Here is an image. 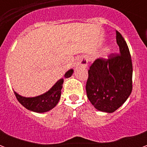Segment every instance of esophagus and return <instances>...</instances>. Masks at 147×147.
Instances as JSON below:
<instances>
[{
    "label": "esophagus",
    "mask_w": 147,
    "mask_h": 147,
    "mask_svg": "<svg viewBox=\"0 0 147 147\" xmlns=\"http://www.w3.org/2000/svg\"><path fill=\"white\" fill-rule=\"evenodd\" d=\"M76 67H87V59L86 57H80L76 59Z\"/></svg>",
    "instance_id": "1"
}]
</instances>
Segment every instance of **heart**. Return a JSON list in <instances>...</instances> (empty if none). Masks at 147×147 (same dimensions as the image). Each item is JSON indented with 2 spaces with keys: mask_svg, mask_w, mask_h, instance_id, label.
Instances as JSON below:
<instances>
[{
  "mask_svg": "<svg viewBox=\"0 0 147 147\" xmlns=\"http://www.w3.org/2000/svg\"><path fill=\"white\" fill-rule=\"evenodd\" d=\"M109 49H106L104 53H109Z\"/></svg>",
  "mask_w": 147,
  "mask_h": 147,
  "instance_id": "heart-1",
  "label": "heart"
}]
</instances>
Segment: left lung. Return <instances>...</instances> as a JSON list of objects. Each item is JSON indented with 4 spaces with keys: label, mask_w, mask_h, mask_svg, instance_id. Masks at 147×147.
<instances>
[{
    "label": "left lung",
    "mask_w": 147,
    "mask_h": 147,
    "mask_svg": "<svg viewBox=\"0 0 147 147\" xmlns=\"http://www.w3.org/2000/svg\"><path fill=\"white\" fill-rule=\"evenodd\" d=\"M120 53H112L108 59L98 58L88 70L86 90L94 108L113 113L123 105L132 90V62L129 49L117 30Z\"/></svg>",
    "instance_id": "8db88e82"
}]
</instances>
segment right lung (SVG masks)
Instances as JSON below:
<instances>
[{
  "mask_svg": "<svg viewBox=\"0 0 147 147\" xmlns=\"http://www.w3.org/2000/svg\"><path fill=\"white\" fill-rule=\"evenodd\" d=\"M72 73H73V69H70L65 73L64 77L69 78L71 76ZM63 83H64V79H61L47 92L33 98L23 97L18 94L15 91L14 94L19 102L28 110L33 111L35 113H45L51 110L52 109H53L57 105L61 95V89L63 86Z\"/></svg>",
  "mask_w": 147,
  "mask_h": 147,
  "instance_id": "1",
  "label": "right lung"
}]
</instances>
